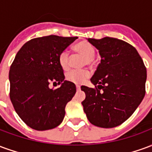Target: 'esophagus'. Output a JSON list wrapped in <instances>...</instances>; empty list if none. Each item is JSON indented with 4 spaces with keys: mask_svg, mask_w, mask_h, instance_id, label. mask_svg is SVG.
Returning <instances> with one entry per match:
<instances>
[{
    "mask_svg": "<svg viewBox=\"0 0 152 152\" xmlns=\"http://www.w3.org/2000/svg\"><path fill=\"white\" fill-rule=\"evenodd\" d=\"M76 89H77V90H80V86H76Z\"/></svg>",
    "mask_w": 152,
    "mask_h": 152,
    "instance_id": "1",
    "label": "esophagus"
}]
</instances>
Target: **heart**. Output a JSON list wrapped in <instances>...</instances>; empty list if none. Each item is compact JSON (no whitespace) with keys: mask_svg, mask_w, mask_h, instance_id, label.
<instances>
[{"mask_svg":"<svg viewBox=\"0 0 152 152\" xmlns=\"http://www.w3.org/2000/svg\"><path fill=\"white\" fill-rule=\"evenodd\" d=\"M73 50L76 54L85 58L84 65H91L94 60L95 47L89 41L82 40L76 43L73 46ZM58 64L63 71H67L70 67V55L67 51L64 50L58 55ZM89 77V73L86 70H72L66 74V80L69 82L80 85Z\"/></svg>","mask_w":152,"mask_h":152,"instance_id":"1","label":"heart"}]
</instances>
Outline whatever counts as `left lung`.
<instances>
[{"label":"left lung","instance_id":"obj_1","mask_svg":"<svg viewBox=\"0 0 152 152\" xmlns=\"http://www.w3.org/2000/svg\"><path fill=\"white\" fill-rule=\"evenodd\" d=\"M101 56L90 79L95 88L81 86L82 103L89 121L101 128H113L130 117L146 93L147 69L134 46L116 38L88 39ZM98 87H96V85Z\"/></svg>","mask_w":152,"mask_h":152}]
</instances>
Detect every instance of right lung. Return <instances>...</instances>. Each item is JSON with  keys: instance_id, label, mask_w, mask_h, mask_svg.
I'll return each instance as SVG.
<instances>
[{"instance_id": "add662e5", "label": "right lung", "mask_w": 152, "mask_h": 152, "mask_svg": "<svg viewBox=\"0 0 152 152\" xmlns=\"http://www.w3.org/2000/svg\"><path fill=\"white\" fill-rule=\"evenodd\" d=\"M77 38L50 35L31 39L18 50L12 63L10 101L22 121L33 129H51L63 121L66 103L76 89L75 84L64 80L58 55ZM50 83L61 86L50 89Z\"/></svg>"}]
</instances>
